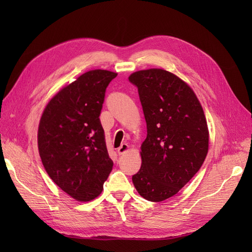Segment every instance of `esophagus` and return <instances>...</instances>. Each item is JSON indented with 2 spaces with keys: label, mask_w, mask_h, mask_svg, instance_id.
Wrapping results in <instances>:
<instances>
[{
  "label": "esophagus",
  "mask_w": 252,
  "mask_h": 252,
  "mask_svg": "<svg viewBox=\"0 0 252 252\" xmlns=\"http://www.w3.org/2000/svg\"><path fill=\"white\" fill-rule=\"evenodd\" d=\"M127 151H129V145L126 143H123V144H121V146L117 149V153H118V155H123V154H126Z\"/></svg>",
  "instance_id": "34e87169"
}]
</instances>
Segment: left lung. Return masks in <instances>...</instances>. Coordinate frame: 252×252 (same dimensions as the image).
I'll return each mask as SVG.
<instances>
[{
    "label": "left lung",
    "mask_w": 252,
    "mask_h": 252,
    "mask_svg": "<svg viewBox=\"0 0 252 252\" xmlns=\"http://www.w3.org/2000/svg\"><path fill=\"white\" fill-rule=\"evenodd\" d=\"M129 80L137 87L147 126L142 165L132 181L146 200L163 201L178 194L205 161L206 116L194 91L172 72L152 68L131 73Z\"/></svg>",
    "instance_id": "left-lung-1"
}]
</instances>
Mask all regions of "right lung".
Returning <instances> with one entry per match:
<instances>
[{"label": "right lung", "instance_id": "right-lung-1", "mask_svg": "<svg viewBox=\"0 0 252 252\" xmlns=\"http://www.w3.org/2000/svg\"><path fill=\"white\" fill-rule=\"evenodd\" d=\"M117 72L94 69L53 96L37 130V148L53 182L73 199L100 195L114 162L107 152L99 115L106 88Z\"/></svg>", "mask_w": 252, "mask_h": 252}]
</instances>
